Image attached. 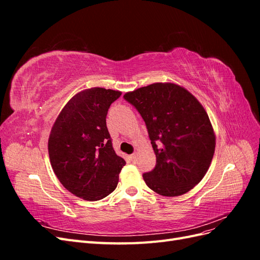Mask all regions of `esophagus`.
Returning <instances> with one entry per match:
<instances>
[{
  "instance_id": "obj_1",
  "label": "esophagus",
  "mask_w": 260,
  "mask_h": 260,
  "mask_svg": "<svg viewBox=\"0 0 260 260\" xmlns=\"http://www.w3.org/2000/svg\"><path fill=\"white\" fill-rule=\"evenodd\" d=\"M130 159H131V161L135 164L136 161H137V156H136V154H132L131 156H130Z\"/></svg>"
}]
</instances>
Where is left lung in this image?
<instances>
[{"label": "left lung", "mask_w": 260, "mask_h": 260, "mask_svg": "<svg viewBox=\"0 0 260 260\" xmlns=\"http://www.w3.org/2000/svg\"><path fill=\"white\" fill-rule=\"evenodd\" d=\"M123 99L135 106L146 124L156 166L143 174L146 185L164 196L188 192L206 175L216 138L200 102L175 83H153Z\"/></svg>", "instance_id": "obj_1"}]
</instances>
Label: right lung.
I'll return each instance as SVG.
<instances>
[{
	"label": "right lung",
	"mask_w": 260,
	"mask_h": 260,
	"mask_svg": "<svg viewBox=\"0 0 260 260\" xmlns=\"http://www.w3.org/2000/svg\"><path fill=\"white\" fill-rule=\"evenodd\" d=\"M120 95L104 88L77 93L51 130L49 155L54 174L66 190L85 201L111 194L125 164L115 153L106 127L108 108Z\"/></svg>",
	"instance_id": "right-lung-1"
}]
</instances>
